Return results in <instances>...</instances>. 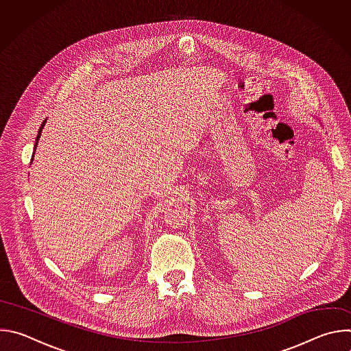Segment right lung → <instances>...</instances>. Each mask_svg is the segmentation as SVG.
Instances as JSON below:
<instances>
[{"mask_svg": "<svg viewBox=\"0 0 351 351\" xmlns=\"http://www.w3.org/2000/svg\"><path fill=\"white\" fill-rule=\"evenodd\" d=\"M45 122H47V119H45V121L41 123V126H40V129H38V134H37V137H36V144H34V152H36V147H37V143H38V140H40V136H41V130H43V128H44ZM32 161H33V158H32Z\"/></svg>", "mask_w": 351, "mask_h": 351, "instance_id": "1", "label": "right lung"}]
</instances>
